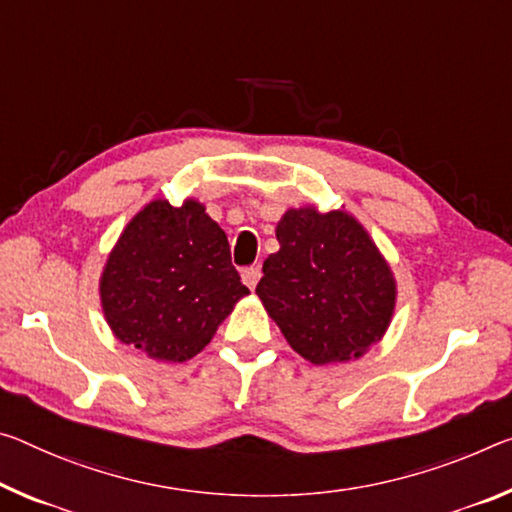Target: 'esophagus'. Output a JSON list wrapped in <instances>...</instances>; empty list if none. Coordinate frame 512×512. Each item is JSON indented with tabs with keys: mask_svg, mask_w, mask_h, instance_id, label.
I'll use <instances>...</instances> for the list:
<instances>
[{
	"mask_svg": "<svg viewBox=\"0 0 512 512\" xmlns=\"http://www.w3.org/2000/svg\"><path fill=\"white\" fill-rule=\"evenodd\" d=\"M259 278H262V271H259V266H250V269H243L241 271V280H243V285H246L248 289H255Z\"/></svg>",
	"mask_w": 512,
	"mask_h": 512,
	"instance_id": "1",
	"label": "esophagus"
}]
</instances>
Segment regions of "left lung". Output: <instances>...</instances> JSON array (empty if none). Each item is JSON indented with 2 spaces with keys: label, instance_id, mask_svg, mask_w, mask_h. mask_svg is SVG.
I'll return each instance as SVG.
<instances>
[{
  "label": "left lung",
  "instance_id": "left-lung-1",
  "mask_svg": "<svg viewBox=\"0 0 512 512\" xmlns=\"http://www.w3.org/2000/svg\"><path fill=\"white\" fill-rule=\"evenodd\" d=\"M257 296L289 346L312 364L358 360L385 337L396 307L387 259L344 209H287Z\"/></svg>",
  "mask_w": 512,
  "mask_h": 512
}]
</instances>
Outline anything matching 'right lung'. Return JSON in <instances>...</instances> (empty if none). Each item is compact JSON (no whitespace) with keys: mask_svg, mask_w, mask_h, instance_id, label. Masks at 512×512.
<instances>
[{"mask_svg":"<svg viewBox=\"0 0 512 512\" xmlns=\"http://www.w3.org/2000/svg\"><path fill=\"white\" fill-rule=\"evenodd\" d=\"M248 294L221 225L193 198L180 207L148 202L120 232L100 275L113 337L157 362L198 355Z\"/></svg>","mask_w":512,"mask_h":512,"instance_id":"obj_1","label":"right lung"}]
</instances>
